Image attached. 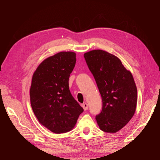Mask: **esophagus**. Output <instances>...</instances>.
Wrapping results in <instances>:
<instances>
[{
	"instance_id": "obj_1",
	"label": "esophagus",
	"mask_w": 160,
	"mask_h": 160,
	"mask_svg": "<svg viewBox=\"0 0 160 160\" xmlns=\"http://www.w3.org/2000/svg\"><path fill=\"white\" fill-rule=\"evenodd\" d=\"M81 106H82V107H83V109L85 111L88 110V103H83Z\"/></svg>"
}]
</instances>
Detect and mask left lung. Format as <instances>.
Instances as JSON below:
<instances>
[{"label":"left lung","mask_w":160,"mask_h":160,"mask_svg":"<svg viewBox=\"0 0 160 160\" xmlns=\"http://www.w3.org/2000/svg\"><path fill=\"white\" fill-rule=\"evenodd\" d=\"M101 95L103 108L96 116L101 130L119 132L128 124L136 110L138 91L133 75L118 57L100 49L84 54Z\"/></svg>","instance_id":"1"}]
</instances>
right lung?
I'll list each match as a JSON object with an SVG mask.
<instances>
[{
	"label": "right lung",
	"mask_w": 160,
	"mask_h": 160,
	"mask_svg": "<svg viewBox=\"0 0 160 160\" xmlns=\"http://www.w3.org/2000/svg\"><path fill=\"white\" fill-rule=\"evenodd\" d=\"M75 62V52H59L45 59L32 75L30 99L34 114L55 133L70 132L83 111L69 88Z\"/></svg>",
	"instance_id": "obj_1"
}]
</instances>
